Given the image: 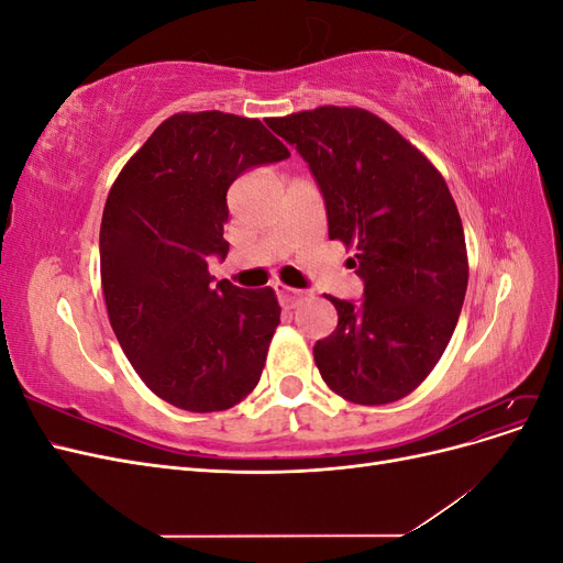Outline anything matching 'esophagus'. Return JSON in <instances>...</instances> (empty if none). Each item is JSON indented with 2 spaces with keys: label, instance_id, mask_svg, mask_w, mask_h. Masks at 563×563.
Returning <instances> with one entry per match:
<instances>
[{
  "label": "esophagus",
  "instance_id": "esophagus-1",
  "mask_svg": "<svg viewBox=\"0 0 563 563\" xmlns=\"http://www.w3.org/2000/svg\"><path fill=\"white\" fill-rule=\"evenodd\" d=\"M275 294L284 308H296V305L302 300V291H296V288H288L284 284H275Z\"/></svg>",
  "mask_w": 563,
  "mask_h": 563
}]
</instances>
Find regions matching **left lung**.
I'll list each match as a JSON object with an SVG mask.
<instances>
[{
	"label": "left lung",
	"instance_id": "obj_1",
	"mask_svg": "<svg viewBox=\"0 0 563 563\" xmlns=\"http://www.w3.org/2000/svg\"><path fill=\"white\" fill-rule=\"evenodd\" d=\"M267 126L308 162L329 236L354 249L360 302L327 296L335 331L314 362L340 397L378 406L413 391L444 354L467 291L465 232L444 178L380 117L317 108Z\"/></svg>",
	"mask_w": 563,
	"mask_h": 563
}]
</instances>
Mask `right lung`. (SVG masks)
<instances>
[{
	"mask_svg": "<svg viewBox=\"0 0 563 563\" xmlns=\"http://www.w3.org/2000/svg\"><path fill=\"white\" fill-rule=\"evenodd\" d=\"M291 152L258 119L168 117L114 180L100 223V279L112 331L143 383L185 411L209 413L258 385L279 327L272 288L216 282L225 261L228 190Z\"/></svg>",
	"mask_w": 563,
	"mask_h": 563,
	"instance_id": "right-lung-1",
	"label": "right lung"
}]
</instances>
